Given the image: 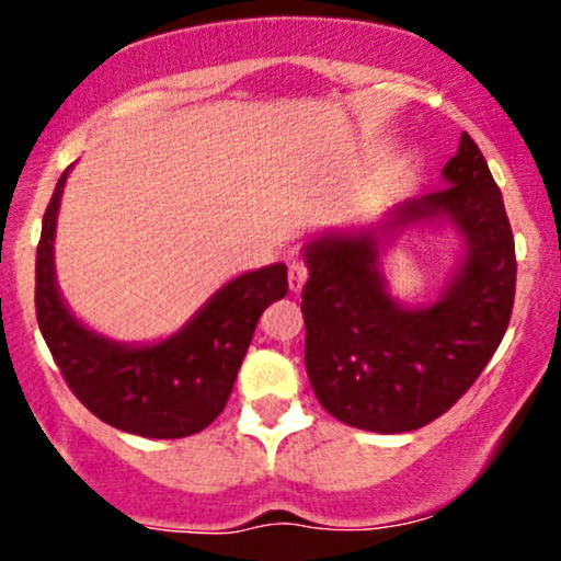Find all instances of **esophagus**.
Instances as JSON below:
<instances>
[{
  "label": "esophagus",
  "mask_w": 561,
  "mask_h": 561,
  "mask_svg": "<svg viewBox=\"0 0 561 561\" xmlns=\"http://www.w3.org/2000/svg\"><path fill=\"white\" fill-rule=\"evenodd\" d=\"M306 279H308V266H306V261L298 259V261L289 263V272H287L289 289H293V293H300L302 285H306Z\"/></svg>",
  "instance_id": "34e87169"
}]
</instances>
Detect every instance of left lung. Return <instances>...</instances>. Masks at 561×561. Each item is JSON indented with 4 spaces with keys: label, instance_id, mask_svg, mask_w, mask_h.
<instances>
[{
    "label": "left lung",
    "instance_id": "obj_1",
    "mask_svg": "<svg viewBox=\"0 0 561 561\" xmlns=\"http://www.w3.org/2000/svg\"><path fill=\"white\" fill-rule=\"evenodd\" d=\"M446 186L396 205L379 227L327 231L306 244V371L319 403L351 427L411 433L472 388L512 319L517 259L504 197L465 131ZM446 217L466 261L433 307L389 298L378 244L411 222Z\"/></svg>",
    "mask_w": 561,
    "mask_h": 561
}]
</instances>
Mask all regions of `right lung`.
<instances>
[{"label":"right lung","instance_id":"obj_1","mask_svg":"<svg viewBox=\"0 0 561 561\" xmlns=\"http://www.w3.org/2000/svg\"><path fill=\"white\" fill-rule=\"evenodd\" d=\"M68 171L57 179L36 248V321L44 343L96 420L141 437L195 435L227 405L261 313L287 295V266L274 263L231 279L169 340L113 343L87 330L57 289L55 227Z\"/></svg>","mask_w":561,"mask_h":561}]
</instances>
